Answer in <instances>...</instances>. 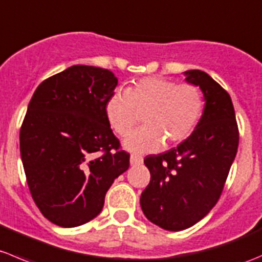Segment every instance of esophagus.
<instances>
[{
  "mask_svg": "<svg viewBox=\"0 0 262 262\" xmlns=\"http://www.w3.org/2000/svg\"><path fill=\"white\" fill-rule=\"evenodd\" d=\"M142 160H144V158H142L141 155H139V154H131V157H130L131 165L140 164V163H142Z\"/></svg>",
  "mask_w": 262,
  "mask_h": 262,
  "instance_id": "obj_1",
  "label": "esophagus"
}]
</instances>
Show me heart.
<instances>
[{
  "mask_svg": "<svg viewBox=\"0 0 262 262\" xmlns=\"http://www.w3.org/2000/svg\"><path fill=\"white\" fill-rule=\"evenodd\" d=\"M205 110L203 90L191 82L177 84L163 76H146L123 90H116L105 102L108 123L120 136H127L145 113L146 126L127 137L125 145L135 151H152L163 142L178 144L187 139Z\"/></svg>",
  "mask_w": 262,
  "mask_h": 262,
  "instance_id": "heart-1",
  "label": "heart"
}]
</instances>
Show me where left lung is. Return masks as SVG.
<instances>
[{
	"label": "left lung",
	"mask_w": 262,
	"mask_h": 262,
	"mask_svg": "<svg viewBox=\"0 0 262 262\" xmlns=\"http://www.w3.org/2000/svg\"><path fill=\"white\" fill-rule=\"evenodd\" d=\"M186 75L203 90L204 115L177 147L145 158L150 182L140 198L145 216L173 232L192 227L215 206L239 142L229 94L206 72L192 70Z\"/></svg>",
	"instance_id": "left-lung-1"
}]
</instances>
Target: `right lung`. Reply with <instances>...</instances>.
I'll return each mask as SVG.
<instances>
[{"label":"right lung","mask_w":262,"mask_h":262,"mask_svg":"<svg viewBox=\"0 0 262 262\" xmlns=\"http://www.w3.org/2000/svg\"><path fill=\"white\" fill-rule=\"evenodd\" d=\"M117 82L110 70L76 64L44 80L30 99L20 152L33 200L53 224L95 218L113 181L130 167L104 112Z\"/></svg>","instance_id":"1"}]
</instances>
